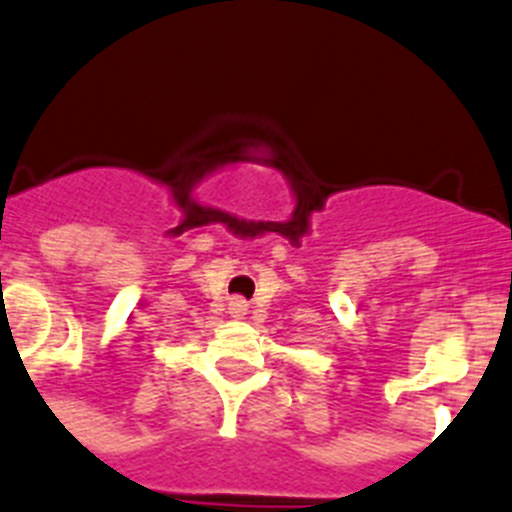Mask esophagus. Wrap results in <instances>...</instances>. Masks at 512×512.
I'll use <instances>...</instances> for the list:
<instances>
[{
  "instance_id": "1",
  "label": "esophagus",
  "mask_w": 512,
  "mask_h": 512,
  "mask_svg": "<svg viewBox=\"0 0 512 512\" xmlns=\"http://www.w3.org/2000/svg\"><path fill=\"white\" fill-rule=\"evenodd\" d=\"M245 310H247L245 300L234 298L232 303H229V313H234V318H240V315H245Z\"/></svg>"
}]
</instances>
